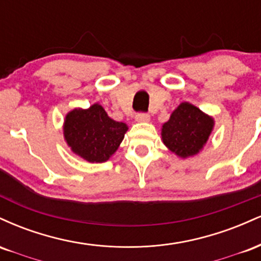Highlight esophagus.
Wrapping results in <instances>:
<instances>
[{
  "label": "esophagus",
  "mask_w": 261,
  "mask_h": 261,
  "mask_svg": "<svg viewBox=\"0 0 261 261\" xmlns=\"http://www.w3.org/2000/svg\"><path fill=\"white\" fill-rule=\"evenodd\" d=\"M136 121L139 122H147L149 121V115L146 113H137L136 116H135Z\"/></svg>",
  "instance_id": "34e87169"
}]
</instances>
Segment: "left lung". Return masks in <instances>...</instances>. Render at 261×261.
<instances>
[{
	"label": "left lung",
	"mask_w": 261,
	"mask_h": 261,
	"mask_svg": "<svg viewBox=\"0 0 261 261\" xmlns=\"http://www.w3.org/2000/svg\"><path fill=\"white\" fill-rule=\"evenodd\" d=\"M214 128V119L193 104L181 103L162 126V140L181 158L199 153Z\"/></svg>",
	"instance_id": "8db88e82"
}]
</instances>
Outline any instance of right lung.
I'll use <instances>...</instances> for the list:
<instances>
[{
  "mask_svg": "<svg viewBox=\"0 0 261 261\" xmlns=\"http://www.w3.org/2000/svg\"><path fill=\"white\" fill-rule=\"evenodd\" d=\"M126 124L113 120L99 104L73 109L66 115L64 135L67 145L83 160L101 163L120 146Z\"/></svg>",
  "mask_w": 261,
  "mask_h": 261,
  "instance_id": "obj_1",
  "label": "right lung"
}]
</instances>
